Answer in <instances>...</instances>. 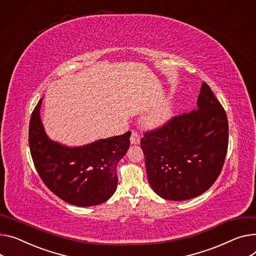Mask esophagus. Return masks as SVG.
I'll list each match as a JSON object with an SVG mask.
<instances>
[{
    "label": "esophagus",
    "instance_id": "esophagus-1",
    "mask_svg": "<svg viewBox=\"0 0 256 256\" xmlns=\"http://www.w3.org/2000/svg\"><path fill=\"white\" fill-rule=\"evenodd\" d=\"M130 141L132 145H138L140 143V136H139V134H137L136 132H132L130 138Z\"/></svg>",
    "mask_w": 256,
    "mask_h": 256
}]
</instances>
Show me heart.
I'll return each instance as SVG.
<instances>
[{"label":"heart","mask_w":256,"mask_h":256,"mask_svg":"<svg viewBox=\"0 0 256 256\" xmlns=\"http://www.w3.org/2000/svg\"><path fill=\"white\" fill-rule=\"evenodd\" d=\"M174 103L171 100H168L156 108L151 110L145 117L144 122L151 128H160L166 124L174 116Z\"/></svg>","instance_id":"b5f03b06"}]
</instances>
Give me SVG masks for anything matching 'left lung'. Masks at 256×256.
<instances>
[{
	"mask_svg": "<svg viewBox=\"0 0 256 256\" xmlns=\"http://www.w3.org/2000/svg\"><path fill=\"white\" fill-rule=\"evenodd\" d=\"M196 105L141 140L148 182L162 198H194L208 190L222 170L228 145L226 111L205 82Z\"/></svg>",
	"mask_w": 256,
	"mask_h": 256,
	"instance_id": "1",
	"label": "left lung"
}]
</instances>
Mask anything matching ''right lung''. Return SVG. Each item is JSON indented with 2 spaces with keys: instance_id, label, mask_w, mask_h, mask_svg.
<instances>
[{
  "instance_id": "1",
  "label": "right lung",
  "mask_w": 256,
  "mask_h": 256,
  "mask_svg": "<svg viewBox=\"0 0 256 256\" xmlns=\"http://www.w3.org/2000/svg\"><path fill=\"white\" fill-rule=\"evenodd\" d=\"M43 98L34 109L28 130L34 164L44 184L62 200L79 207L103 204L116 190V168L130 148V132L82 146L51 140L41 120Z\"/></svg>"
}]
</instances>
